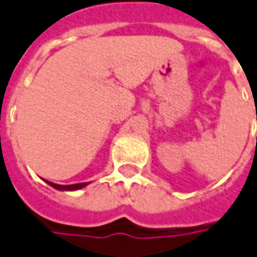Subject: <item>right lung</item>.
<instances>
[{
	"label": "right lung",
	"mask_w": 257,
	"mask_h": 257,
	"mask_svg": "<svg viewBox=\"0 0 257 257\" xmlns=\"http://www.w3.org/2000/svg\"><path fill=\"white\" fill-rule=\"evenodd\" d=\"M51 187H54V188H57V190H79V188H82L84 185H87L86 183H79V184H70V185H60V184H54V183H50V181H47Z\"/></svg>",
	"instance_id": "obj_1"
}]
</instances>
